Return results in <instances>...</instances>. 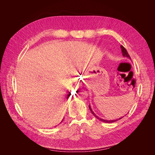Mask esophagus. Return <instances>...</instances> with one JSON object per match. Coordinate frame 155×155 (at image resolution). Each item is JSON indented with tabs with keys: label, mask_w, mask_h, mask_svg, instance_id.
<instances>
[{
	"label": "esophagus",
	"mask_w": 155,
	"mask_h": 155,
	"mask_svg": "<svg viewBox=\"0 0 155 155\" xmlns=\"http://www.w3.org/2000/svg\"><path fill=\"white\" fill-rule=\"evenodd\" d=\"M78 86H81V83H80V82H78V85H77Z\"/></svg>",
	"instance_id": "obj_1"
}]
</instances>
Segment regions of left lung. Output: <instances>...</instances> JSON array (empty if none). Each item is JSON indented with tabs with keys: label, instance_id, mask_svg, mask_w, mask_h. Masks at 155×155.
Masks as SVG:
<instances>
[{
	"label": "left lung",
	"instance_id": "obj_1",
	"mask_svg": "<svg viewBox=\"0 0 155 155\" xmlns=\"http://www.w3.org/2000/svg\"><path fill=\"white\" fill-rule=\"evenodd\" d=\"M120 48H121V53H122V55H123L124 57L127 58H129V59H130V60H131V58H130V55H129V54H128V52H127V50L124 47V46H123L122 45H121V46H120ZM88 107H89V109H90V110L91 111L92 114L97 119H98L99 120H100V121H103V122H105V123H113V122H115V121H118V120H119L121 119V118H123V117H124V116H122V117H121V118H120L116 119V120H104V119H103V118H100V117H98L97 116H96V114H95L94 112H93V110H92V109H91V105H89Z\"/></svg>",
	"mask_w": 155,
	"mask_h": 155
}]
</instances>
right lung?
I'll return each instance as SVG.
<instances>
[{"label":"right lung","mask_w":155,"mask_h":155,"mask_svg":"<svg viewBox=\"0 0 155 155\" xmlns=\"http://www.w3.org/2000/svg\"><path fill=\"white\" fill-rule=\"evenodd\" d=\"M69 96H70V94H68V96H67V99H68V97H69ZM63 120L61 121V122H62V121H63Z\"/></svg>","instance_id":"right-lung-1"}]
</instances>
